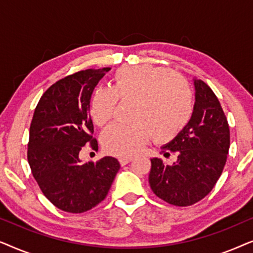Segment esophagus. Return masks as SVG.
Wrapping results in <instances>:
<instances>
[{
	"mask_svg": "<svg viewBox=\"0 0 253 253\" xmlns=\"http://www.w3.org/2000/svg\"><path fill=\"white\" fill-rule=\"evenodd\" d=\"M130 161H132V158H131V157H122V158H120V164L122 165V166L127 165Z\"/></svg>",
	"mask_w": 253,
	"mask_h": 253,
	"instance_id": "34e87169",
	"label": "esophagus"
}]
</instances>
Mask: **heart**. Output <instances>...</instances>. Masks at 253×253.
<instances>
[{
	"label": "heart",
	"mask_w": 253,
	"mask_h": 253,
	"mask_svg": "<svg viewBox=\"0 0 253 253\" xmlns=\"http://www.w3.org/2000/svg\"><path fill=\"white\" fill-rule=\"evenodd\" d=\"M131 99L134 120L113 124L101 136L103 148L120 157L138 153L151 133L158 141L171 140L193 112L192 92L184 78L166 68L134 65L120 68L110 88H95L89 107L93 122L105 126L114 117L117 101Z\"/></svg>",
	"instance_id": "b5f03b06"
}]
</instances>
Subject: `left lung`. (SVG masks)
Masks as SVG:
<instances>
[{"mask_svg":"<svg viewBox=\"0 0 253 253\" xmlns=\"http://www.w3.org/2000/svg\"><path fill=\"white\" fill-rule=\"evenodd\" d=\"M196 102L189 123L170 143L161 147L177 160L166 165L151 159V189L159 198L175 206L202 200L222 174L230 146V131L219 99L206 83L195 79Z\"/></svg>","mask_w":253,"mask_h":253,"instance_id":"obj_1","label":"left lung"}]
</instances>
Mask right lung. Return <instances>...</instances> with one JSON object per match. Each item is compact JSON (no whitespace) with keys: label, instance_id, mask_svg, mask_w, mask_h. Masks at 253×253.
Listing matches in <instances>:
<instances>
[{"label":"right lung","instance_id":"add662e5","mask_svg":"<svg viewBox=\"0 0 253 253\" xmlns=\"http://www.w3.org/2000/svg\"><path fill=\"white\" fill-rule=\"evenodd\" d=\"M109 70L87 69L60 79L43 93L34 110L27 160L41 191L64 212L84 213L95 207L108 195L120 170L113 157L96 162L79 159L85 145L98 150L89 100Z\"/></svg>","mask_w":253,"mask_h":253}]
</instances>
